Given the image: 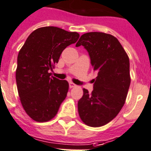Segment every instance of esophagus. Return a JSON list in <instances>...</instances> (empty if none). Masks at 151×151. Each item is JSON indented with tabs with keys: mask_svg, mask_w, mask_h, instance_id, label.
Listing matches in <instances>:
<instances>
[{
	"mask_svg": "<svg viewBox=\"0 0 151 151\" xmlns=\"http://www.w3.org/2000/svg\"><path fill=\"white\" fill-rule=\"evenodd\" d=\"M69 88H74V87H76V85L74 84L73 82H69Z\"/></svg>",
	"mask_w": 151,
	"mask_h": 151,
	"instance_id": "obj_1",
	"label": "esophagus"
}]
</instances>
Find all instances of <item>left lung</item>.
Returning a JSON list of instances; mask_svg holds the SVG:
<instances>
[{
  "mask_svg": "<svg viewBox=\"0 0 151 151\" xmlns=\"http://www.w3.org/2000/svg\"><path fill=\"white\" fill-rule=\"evenodd\" d=\"M88 52L93 70V91L83 88L78 101L80 118L90 127H101L114 119L124 105L131 83L129 58L118 39L100 32L81 36L76 46Z\"/></svg>",
  "mask_w": 151,
  "mask_h": 151,
  "instance_id": "obj_1",
  "label": "left lung"
}]
</instances>
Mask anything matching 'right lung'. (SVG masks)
<instances>
[{
    "instance_id": "right-lung-1",
    "label": "right lung",
    "mask_w": 151,
    "mask_h": 151,
    "mask_svg": "<svg viewBox=\"0 0 151 151\" xmlns=\"http://www.w3.org/2000/svg\"><path fill=\"white\" fill-rule=\"evenodd\" d=\"M78 37L76 32L44 27L32 32L20 49L16 70L18 94L27 114L36 122L53 118L66 97L68 82L53 77L50 71L63 50Z\"/></svg>"
}]
</instances>
